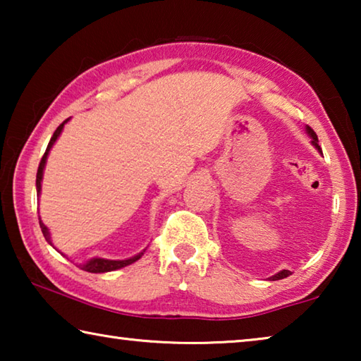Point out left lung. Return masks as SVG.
Returning <instances> with one entry per match:
<instances>
[{"mask_svg": "<svg viewBox=\"0 0 361 361\" xmlns=\"http://www.w3.org/2000/svg\"><path fill=\"white\" fill-rule=\"evenodd\" d=\"M305 132H307V135H309L310 138H312V142H310V143H312V145L315 146V149L319 151L320 154H322V148L319 146V138H317V133H315L312 129H310L309 126H305ZM288 276H291V272H290V271H286V269H283V271L277 272L276 276H272V277H271V280H280V279H285V277H288Z\"/></svg>", "mask_w": 361, "mask_h": 361, "instance_id": "obj_1", "label": "left lung"}]
</instances>
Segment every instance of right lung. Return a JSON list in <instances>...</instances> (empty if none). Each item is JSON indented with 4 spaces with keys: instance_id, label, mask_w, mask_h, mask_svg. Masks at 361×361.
<instances>
[{
    "instance_id": "add662e5",
    "label": "right lung",
    "mask_w": 361,
    "mask_h": 361,
    "mask_svg": "<svg viewBox=\"0 0 361 361\" xmlns=\"http://www.w3.org/2000/svg\"><path fill=\"white\" fill-rule=\"evenodd\" d=\"M68 121H70V118H68V119H65V121L62 122V124H60V126L57 127V130L54 132V135H52V138H51V142H49V145H47V149H46V152H44V156H42L41 162H39L38 173H36V192H38V197H39V194H41V181H42V175H44V167H46V162H47L49 151H51V148H52V146H54V143L57 142V138L60 137V133H62V130H63V126H65L66 122H68ZM39 228H41V231H42V235H44V239L47 240L49 245H52V247H54V243H52V240H51V232H49L47 226L41 221V218H39ZM54 248H56V247H54ZM145 252H146V248H145V250H142V252H140L138 255L132 256V258H127V259L90 258L89 261L82 262V264H78V267H81L82 271H85V272H92V274L111 272V271H116V269L126 267V266L132 264V262L138 261L140 258H142V256H143V253H145Z\"/></svg>"
}]
</instances>
